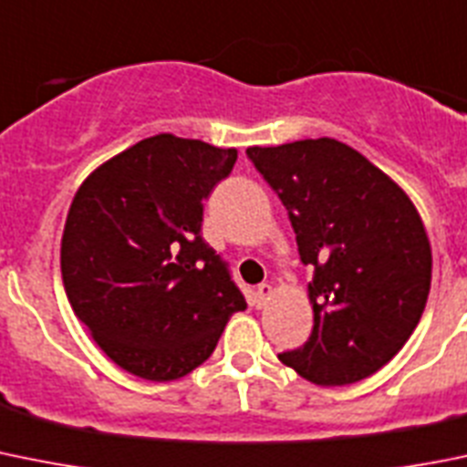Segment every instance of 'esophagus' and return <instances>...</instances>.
<instances>
[{
  "mask_svg": "<svg viewBox=\"0 0 467 467\" xmlns=\"http://www.w3.org/2000/svg\"><path fill=\"white\" fill-rule=\"evenodd\" d=\"M269 295H272V285H269V283H260L254 293V306L263 308L265 302L269 299Z\"/></svg>",
  "mask_w": 467,
  "mask_h": 467,
  "instance_id": "34e87169",
  "label": "esophagus"
}]
</instances>
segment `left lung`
Segmentation results:
<instances>
[{
  "instance_id": "left-lung-1",
  "label": "left lung",
  "mask_w": 467,
  "mask_h": 467,
  "mask_svg": "<svg viewBox=\"0 0 467 467\" xmlns=\"http://www.w3.org/2000/svg\"><path fill=\"white\" fill-rule=\"evenodd\" d=\"M313 267V332L285 366L322 387L364 380L415 332L431 290V244L410 198L332 138L248 147Z\"/></svg>"
}]
</instances>
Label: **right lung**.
I'll list each match as a JSON object with an SVG mask.
<instances>
[{"mask_svg": "<svg viewBox=\"0 0 467 467\" xmlns=\"http://www.w3.org/2000/svg\"><path fill=\"white\" fill-rule=\"evenodd\" d=\"M234 161L237 150L161 133L96 168L73 198L62 237L68 304L133 376L184 378L246 308L202 239L204 200Z\"/></svg>", "mask_w": 467, "mask_h": 467, "instance_id": "right-lung-1", "label": "right lung"}]
</instances>
